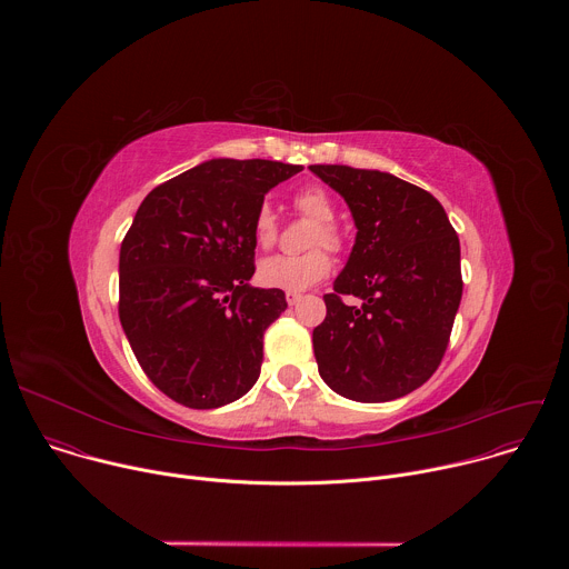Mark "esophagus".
Listing matches in <instances>:
<instances>
[{
	"label": "esophagus",
	"instance_id": "1",
	"mask_svg": "<svg viewBox=\"0 0 569 569\" xmlns=\"http://www.w3.org/2000/svg\"><path fill=\"white\" fill-rule=\"evenodd\" d=\"M299 299H301V295H299V292H286V301H288L290 306H295Z\"/></svg>",
	"mask_w": 569,
	"mask_h": 569
}]
</instances>
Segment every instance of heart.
Segmentation results:
<instances>
[{"instance_id":"b5f03b06","label":"heart","mask_w":569,"mask_h":569,"mask_svg":"<svg viewBox=\"0 0 569 569\" xmlns=\"http://www.w3.org/2000/svg\"><path fill=\"white\" fill-rule=\"evenodd\" d=\"M292 204L301 216H306L308 220L315 222V227L310 229V236H308V248H315V250L299 254V257H286V254L268 257L259 263L257 277L266 288L301 292L329 277L333 261L321 248H327L331 252H340L342 250V233L333 222L336 220V202L323 187L308 184V187L299 189L292 196ZM254 240L261 248H270L277 240V218L268 204H263L257 211Z\"/></svg>"}]
</instances>
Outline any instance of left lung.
<instances>
[{
  "instance_id": "1",
  "label": "left lung",
  "mask_w": 569,
  "mask_h": 569,
  "mask_svg": "<svg viewBox=\"0 0 569 569\" xmlns=\"http://www.w3.org/2000/svg\"><path fill=\"white\" fill-rule=\"evenodd\" d=\"M351 209L356 242L312 331L319 376L360 402L421 387L439 367L461 301L459 238L439 200L391 173L312 164ZM358 296L360 307L341 297Z\"/></svg>"
}]
</instances>
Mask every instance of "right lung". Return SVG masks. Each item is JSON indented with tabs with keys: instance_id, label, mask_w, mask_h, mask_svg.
Returning a JSON list of instances; mask_svg holds the SVG:
<instances>
[{
	"instance_id": "right-lung-1",
	"label": "right lung",
	"mask_w": 569,
	"mask_h": 569,
	"mask_svg": "<svg viewBox=\"0 0 569 569\" xmlns=\"http://www.w3.org/2000/svg\"><path fill=\"white\" fill-rule=\"evenodd\" d=\"M301 167L209 159L154 187L119 254V319L157 389L193 410L248 393L263 333L288 308L283 290L252 288L254 218Z\"/></svg>"
}]
</instances>
